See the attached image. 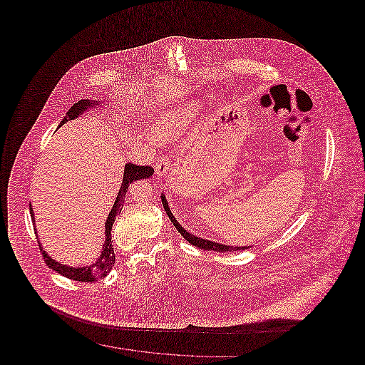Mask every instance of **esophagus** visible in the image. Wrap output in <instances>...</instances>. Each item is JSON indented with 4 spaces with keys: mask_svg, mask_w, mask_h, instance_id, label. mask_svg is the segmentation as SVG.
Instances as JSON below:
<instances>
[{
    "mask_svg": "<svg viewBox=\"0 0 365 365\" xmlns=\"http://www.w3.org/2000/svg\"><path fill=\"white\" fill-rule=\"evenodd\" d=\"M155 168H156V174L158 176H164L168 173L170 170V160L165 155H161L158 157L156 164H155Z\"/></svg>",
    "mask_w": 365,
    "mask_h": 365,
    "instance_id": "1",
    "label": "esophagus"
}]
</instances>
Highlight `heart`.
Masks as SVG:
<instances>
[{
    "label": "heart",
    "instance_id": "1",
    "mask_svg": "<svg viewBox=\"0 0 365 365\" xmlns=\"http://www.w3.org/2000/svg\"><path fill=\"white\" fill-rule=\"evenodd\" d=\"M189 118L187 112L174 110L164 113L156 122V134L160 138H174L182 133Z\"/></svg>",
    "mask_w": 365,
    "mask_h": 365
}]
</instances>
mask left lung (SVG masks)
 Instances as JSON below:
<instances>
[{
  "label": "left lung",
  "instance_id": "left-lung-1",
  "mask_svg": "<svg viewBox=\"0 0 365 365\" xmlns=\"http://www.w3.org/2000/svg\"><path fill=\"white\" fill-rule=\"evenodd\" d=\"M161 202H163V207L165 209L168 217L171 219L173 225H174V226L176 227V230L185 237V240H186L187 242L191 243V245H194V246H197V247H200V249H204V250H215V252H235V250H245V249L249 247V246H241V247H240V246H227V245L213 242V241H208V240H202V238H200V237L192 235V234H190L189 231H186L183 227L180 226V225L175 220L174 215L171 213L170 207H168V202H167V200H165V197H164L163 194H161Z\"/></svg>",
  "mask_w": 365,
  "mask_h": 365
}]
</instances>
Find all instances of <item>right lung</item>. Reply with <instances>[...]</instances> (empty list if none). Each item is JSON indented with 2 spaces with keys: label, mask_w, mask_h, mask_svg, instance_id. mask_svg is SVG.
Instances as JSON below:
<instances>
[{
  "label": "right lung",
  "mask_w": 365,
  "mask_h": 365,
  "mask_svg": "<svg viewBox=\"0 0 365 365\" xmlns=\"http://www.w3.org/2000/svg\"><path fill=\"white\" fill-rule=\"evenodd\" d=\"M91 105V101H87V100H81L78 101L76 104L72 105L70 108V110L67 112L66 118L63 119V122L60 123V125H63L64 123L72 120L75 118H78L83 110H86L87 106ZM155 173V170L150 167V165H137V164H133V163H128L125 164V168H124V176H123V183L119 194H118V198L113 204V208L110 210L106 222H105V243L104 249H103V255L100 256V259L96 261L93 265H88V267H78V268H73V267H67V265H63L57 261L51 259L45 250L42 249L41 243L39 245V250L43 256V260L48 264V267H51L54 271H57L60 275L66 277V278L72 279V280H78V282H96L98 279H104L109 274V271L112 269V265L115 264V252H113V245H112V235H110V231H112V226H113V222L116 219V216L120 213V210L123 208V204H124V198H125V192L128 190V186L138 180V179H146V178H150ZM30 213H33V208L30 205ZM33 222H34V216H33Z\"/></svg>",
  "instance_id": "right-lung-1"
}]
</instances>
